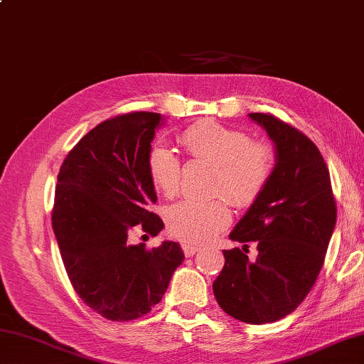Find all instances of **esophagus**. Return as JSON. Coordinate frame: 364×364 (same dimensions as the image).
<instances>
[{
    "label": "esophagus",
    "mask_w": 364,
    "mask_h": 364,
    "mask_svg": "<svg viewBox=\"0 0 364 364\" xmlns=\"http://www.w3.org/2000/svg\"><path fill=\"white\" fill-rule=\"evenodd\" d=\"M181 248H183V251H184V255H186L188 257H191V256H194L197 251L200 250V247H197V245H193V243H183L181 245Z\"/></svg>",
    "instance_id": "obj_1"
}]
</instances>
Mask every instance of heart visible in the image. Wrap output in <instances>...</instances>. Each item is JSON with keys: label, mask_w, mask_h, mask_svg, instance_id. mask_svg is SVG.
Returning <instances> with one entry per match:
<instances>
[{"label": "heart", "mask_w": 364, "mask_h": 364, "mask_svg": "<svg viewBox=\"0 0 364 364\" xmlns=\"http://www.w3.org/2000/svg\"><path fill=\"white\" fill-rule=\"evenodd\" d=\"M184 151L197 161L216 164L211 193L226 194L239 207L253 203L275 170V151L267 143L251 141L247 132L218 122L191 125L180 136ZM148 171L154 188L175 196L181 186V162L165 144H154L148 154ZM229 203L224 197L211 200H183L167 211L170 234L184 242L200 243L229 226Z\"/></svg>", "instance_id": "b5f03b06"}]
</instances>
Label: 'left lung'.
Instances as JSON below:
<instances>
[{
    "label": "left lung",
    "mask_w": 364,
    "mask_h": 364,
    "mask_svg": "<svg viewBox=\"0 0 364 364\" xmlns=\"http://www.w3.org/2000/svg\"><path fill=\"white\" fill-rule=\"evenodd\" d=\"M275 148V170L266 189L251 203L229 239L256 242L224 250V267L213 293L228 315L250 325L283 318L306 299L325 262L336 226V202L329 171L318 148L272 114L251 113Z\"/></svg>",
    "instance_id": "1"
}]
</instances>
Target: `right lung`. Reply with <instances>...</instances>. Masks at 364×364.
<instances>
[{
	"label": "right lung",
	"instance_id": "right-lung-1",
	"mask_svg": "<svg viewBox=\"0 0 364 364\" xmlns=\"http://www.w3.org/2000/svg\"><path fill=\"white\" fill-rule=\"evenodd\" d=\"M161 125L164 117L146 111L108 119L79 140L57 176L52 229L63 266L85 306L111 321L146 315L184 261L176 242L153 250L129 242L135 228L164 229L149 211L157 196L148 171Z\"/></svg>",
	"mask_w": 364,
	"mask_h": 364
}]
</instances>
